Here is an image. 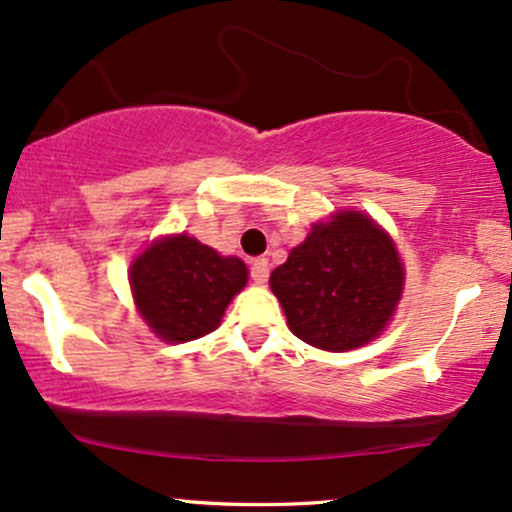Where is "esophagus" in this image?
<instances>
[{
	"instance_id": "34e87169",
	"label": "esophagus",
	"mask_w": 512,
	"mask_h": 512,
	"mask_svg": "<svg viewBox=\"0 0 512 512\" xmlns=\"http://www.w3.org/2000/svg\"><path fill=\"white\" fill-rule=\"evenodd\" d=\"M250 276L255 284H264L269 279V260L267 257H257L255 262L250 264Z\"/></svg>"
}]
</instances>
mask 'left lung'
I'll return each mask as SVG.
<instances>
[{"label": "left lung", "mask_w": 512, "mask_h": 512, "mask_svg": "<svg viewBox=\"0 0 512 512\" xmlns=\"http://www.w3.org/2000/svg\"><path fill=\"white\" fill-rule=\"evenodd\" d=\"M289 330L325 351L373 342L395 313L404 267L395 243L361 211L313 223L308 238L269 276Z\"/></svg>", "instance_id": "left-lung-1"}]
</instances>
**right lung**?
I'll return each instance as SVG.
<instances>
[{
	"mask_svg": "<svg viewBox=\"0 0 512 512\" xmlns=\"http://www.w3.org/2000/svg\"><path fill=\"white\" fill-rule=\"evenodd\" d=\"M248 284V267L180 233L156 240L129 267V286L146 325L163 342H192L219 327Z\"/></svg>",
	"mask_w": 512,
	"mask_h": 512,
	"instance_id": "1",
	"label": "right lung"
}]
</instances>
